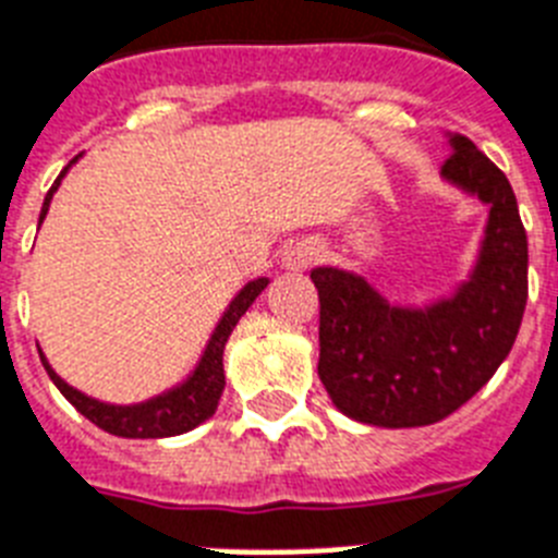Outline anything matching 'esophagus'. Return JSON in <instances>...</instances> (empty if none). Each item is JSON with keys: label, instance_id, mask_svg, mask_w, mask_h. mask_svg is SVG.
<instances>
[{"label": "esophagus", "instance_id": "obj_1", "mask_svg": "<svg viewBox=\"0 0 558 558\" xmlns=\"http://www.w3.org/2000/svg\"><path fill=\"white\" fill-rule=\"evenodd\" d=\"M317 257H320V246L315 241L289 243L287 250H283V266L289 271H303L308 266H315Z\"/></svg>", "mask_w": 558, "mask_h": 558}]
</instances>
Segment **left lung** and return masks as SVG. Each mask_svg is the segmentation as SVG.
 I'll return each instance as SVG.
<instances>
[{"label": "left lung", "instance_id": "left-lung-1", "mask_svg": "<svg viewBox=\"0 0 558 558\" xmlns=\"http://www.w3.org/2000/svg\"><path fill=\"white\" fill-rule=\"evenodd\" d=\"M442 181L488 204L468 280L423 306L388 303L363 275L317 266L320 374L337 411L416 428L465 405L508 357L527 303V235L505 172L465 135L448 133Z\"/></svg>", "mask_w": 558, "mask_h": 558}]
</instances>
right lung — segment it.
I'll return each instance as SVG.
<instances>
[{
  "label": "right lung",
  "mask_w": 558,
  "mask_h": 558,
  "mask_svg": "<svg viewBox=\"0 0 558 558\" xmlns=\"http://www.w3.org/2000/svg\"><path fill=\"white\" fill-rule=\"evenodd\" d=\"M82 156H76L62 170V175L56 178V184L50 186V192L45 195V204H41L39 223L45 221V215L50 209V201H53V192L59 190L62 178L68 175V170ZM269 287V278H255L250 280L241 292L232 298V303L227 306V312L221 315L215 331L209 335L207 349L201 354V360L195 363L186 380H181L178 386L167 388L161 395L149 397L144 402H133V405H116V402H101L96 397H87L78 388L68 386V383L59 377V374L50 368L48 357L41 354V366L50 374V380L56 383V388L68 397V402L78 414H84L93 425H98L107 434H116V437L128 439H161V437H175V434H186V430L198 428L204 420L215 414L218 409V400L223 395V386H227V377H223V349H227V340L232 335V329L238 326L246 308L255 303V298L264 289Z\"/></svg>",
  "instance_id": "add662e5"
}]
</instances>
